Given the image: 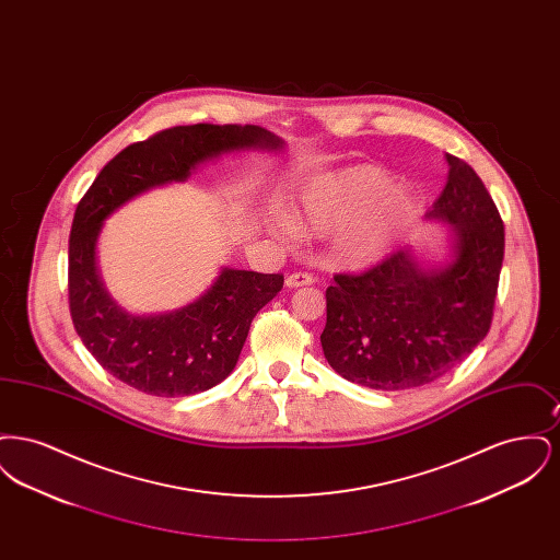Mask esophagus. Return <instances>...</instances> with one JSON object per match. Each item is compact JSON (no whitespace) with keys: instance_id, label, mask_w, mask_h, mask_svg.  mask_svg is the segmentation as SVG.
<instances>
[{"instance_id":"esophagus-1","label":"esophagus","mask_w":560,"mask_h":560,"mask_svg":"<svg viewBox=\"0 0 560 560\" xmlns=\"http://www.w3.org/2000/svg\"><path fill=\"white\" fill-rule=\"evenodd\" d=\"M315 283V277L308 275V272H292L288 279H285V285L288 288H304V285H313Z\"/></svg>"}]
</instances>
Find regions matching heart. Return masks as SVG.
I'll return each instance as SVG.
<instances>
[{
    "label": "heart",
    "mask_w": 560,
    "mask_h": 560,
    "mask_svg": "<svg viewBox=\"0 0 560 560\" xmlns=\"http://www.w3.org/2000/svg\"><path fill=\"white\" fill-rule=\"evenodd\" d=\"M422 213L418 195L390 183L372 163H350L304 178L290 197L288 215L277 213L270 231L279 237H327L340 256L372 265L399 243Z\"/></svg>",
    "instance_id": "b5f03b06"
}]
</instances>
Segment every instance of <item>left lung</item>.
<instances>
[{
	"label": "left lung",
	"mask_w": 560,
	"mask_h": 560,
	"mask_svg": "<svg viewBox=\"0 0 560 560\" xmlns=\"http://www.w3.org/2000/svg\"><path fill=\"white\" fill-rule=\"evenodd\" d=\"M428 220L443 222L450 254L430 262L405 247L327 288L320 347L348 382L373 390L424 386L452 372L487 336L504 262V222L477 172L453 155Z\"/></svg>",
	"instance_id": "1"
}]
</instances>
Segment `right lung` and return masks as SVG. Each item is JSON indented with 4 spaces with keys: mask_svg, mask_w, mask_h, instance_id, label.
Instances as JSON below:
<instances>
[{
    "mask_svg": "<svg viewBox=\"0 0 560 560\" xmlns=\"http://www.w3.org/2000/svg\"><path fill=\"white\" fill-rule=\"evenodd\" d=\"M281 149L283 140L258 126L195 124L130 144L101 170L71 226L69 308L83 347L110 375L155 397L210 390L235 370L252 320L281 292L283 275L222 267L187 306L132 315L110 298L96 265L108 215L151 188L185 183L220 155Z\"/></svg>",
    "mask_w": 560,
    "mask_h": 560,
    "instance_id": "1",
    "label": "right lung"
}]
</instances>
